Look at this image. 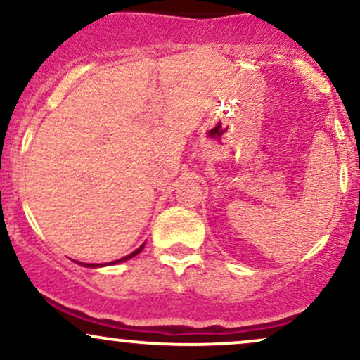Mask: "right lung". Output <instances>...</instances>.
I'll return each instance as SVG.
<instances>
[{
    "label": "right lung",
    "mask_w": 360,
    "mask_h": 360,
    "mask_svg": "<svg viewBox=\"0 0 360 360\" xmlns=\"http://www.w3.org/2000/svg\"><path fill=\"white\" fill-rule=\"evenodd\" d=\"M142 249H143V245H142V247H139V249H137V250H135V252H131V254H130V255H127V257H122V259H120V260H115V262H111V264H117V262H123V260H128V259L135 257V255H137V254H139V252H140V250H142ZM77 264H81V266H84V264H82V262H77ZM86 267H98V266H94V264H86Z\"/></svg>",
    "instance_id": "right-lung-1"
}]
</instances>
